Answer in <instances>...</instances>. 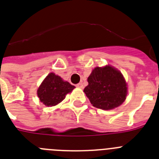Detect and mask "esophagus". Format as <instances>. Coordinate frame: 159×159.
<instances>
[{
  "label": "esophagus",
  "instance_id": "esophagus-1",
  "mask_svg": "<svg viewBox=\"0 0 159 159\" xmlns=\"http://www.w3.org/2000/svg\"><path fill=\"white\" fill-rule=\"evenodd\" d=\"M77 87H78V88H81V89H82L84 87L83 86V84L82 83H78V84H77Z\"/></svg>",
  "mask_w": 159,
  "mask_h": 159
}]
</instances>
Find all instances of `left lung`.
Listing matches in <instances>:
<instances>
[{"label": "left lung", "mask_w": 159, "mask_h": 159, "mask_svg": "<svg viewBox=\"0 0 159 159\" xmlns=\"http://www.w3.org/2000/svg\"><path fill=\"white\" fill-rule=\"evenodd\" d=\"M87 82L84 92L95 108L109 110L120 106L126 100V82L121 72L113 67H96Z\"/></svg>", "instance_id": "8db88e82"}]
</instances>
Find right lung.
Here are the masks:
<instances>
[{
  "label": "right lung",
  "instance_id": "right-lung-1",
  "mask_svg": "<svg viewBox=\"0 0 159 159\" xmlns=\"http://www.w3.org/2000/svg\"><path fill=\"white\" fill-rule=\"evenodd\" d=\"M75 88L54 73H49L37 90L40 101L46 106H55L64 100L65 95Z\"/></svg>",
  "mask_w": 159,
  "mask_h": 159
}]
</instances>
